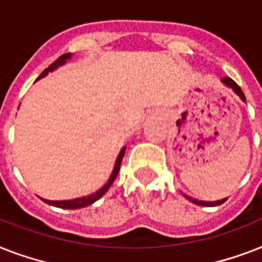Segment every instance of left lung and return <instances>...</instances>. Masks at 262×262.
Wrapping results in <instances>:
<instances>
[{
	"mask_svg": "<svg viewBox=\"0 0 262 262\" xmlns=\"http://www.w3.org/2000/svg\"><path fill=\"white\" fill-rule=\"evenodd\" d=\"M222 83H223L224 85H227L228 88H231V90L234 91V92H235V94L238 95V96H239V98L242 99L244 102L246 100L244 91L241 90L239 85H238V84H236L234 80L230 79V77H223V79H222ZM183 195H185V197H186L189 201H191L193 204H197V205H201V207H215V205H222V204H223L224 201L227 200V199H223V200H219V201H215V203H213V201H201V200L191 199V197H189V195H186V194H183Z\"/></svg>",
	"mask_w": 262,
	"mask_h": 262,
	"instance_id": "1",
	"label": "left lung"
}]
</instances>
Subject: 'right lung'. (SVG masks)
<instances>
[{"label":"right lung","mask_w":262,"mask_h":262,"mask_svg":"<svg viewBox=\"0 0 262 262\" xmlns=\"http://www.w3.org/2000/svg\"><path fill=\"white\" fill-rule=\"evenodd\" d=\"M71 57H72L71 53H67V54L61 55L59 58H57L54 62L51 63L50 67L42 72V75L39 76L38 80L42 79V77H45V76H46L49 72H53V71H55V69H57L58 67H62L63 63L67 62L68 59H71ZM125 149H126V148L123 147L122 149H121V152H119L118 158H117V160H115L114 170H113V172H111L110 179H108L106 185H104V186H103L100 190L96 191V193L87 195V197H80V199H75V200H65V201H50V200H45V199H42V200L46 204H49V205H53V207H57V208H63V209H79V208L88 207V205H91V204H94L96 200L100 199V197H102V195L104 194V193H106L108 189H110V186L113 185V182L115 181V178H117V175H118V172H119V167H121V162H122V158H123V155H125Z\"/></svg>","instance_id":"1"}]
</instances>
